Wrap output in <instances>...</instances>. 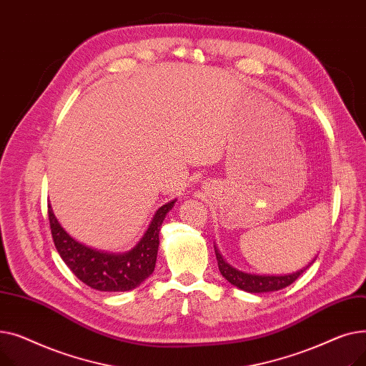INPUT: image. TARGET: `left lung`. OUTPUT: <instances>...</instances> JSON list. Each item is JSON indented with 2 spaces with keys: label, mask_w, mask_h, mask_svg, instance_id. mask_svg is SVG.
I'll list each match as a JSON object with an SVG mask.
<instances>
[{
  "label": "left lung",
  "mask_w": 366,
  "mask_h": 366,
  "mask_svg": "<svg viewBox=\"0 0 366 366\" xmlns=\"http://www.w3.org/2000/svg\"><path fill=\"white\" fill-rule=\"evenodd\" d=\"M215 254H217V259H218V268L221 274L234 286H237L239 290L251 292V294H261V292H273V291H279L283 290V287L290 286L291 283H294L305 270L309 268L315 259L309 264L302 267L301 270L295 272V273H290V274H280V276H274V274H254V273H246V272H240L237 268H234L233 265H229L222 255L219 254L218 247L215 244Z\"/></svg>",
  "instance_id": "8db88e82"
}]
</instances>
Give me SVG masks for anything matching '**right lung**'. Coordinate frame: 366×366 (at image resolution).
<instances>
[{"label": "right lung", "mask_w": 366, "mask_h": 366, "mask_svg": "<svg viewBox=\"0 0 366 366\" xmlns=\"http://www.w3.org/2000/svg\"><path fill=\"white\" fill-rule=\"evenodd\" d=\"M177 199L160 206L147 232L130 251L109 254L89 247L71 237L53 214L49 204V221L54 246L71 272L96 291L126 292L148 279L156 267L160 227Z\"/></svg>", "instance_id": "obj_1"}]
</instances>
